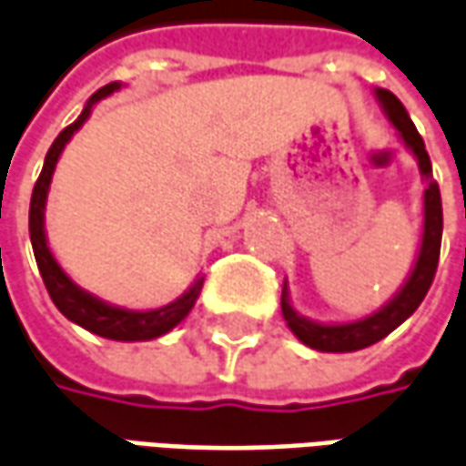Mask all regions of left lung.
<instances>
[{
  "instance_id": "8db88e82",
  "label": "left lung",
  "mask_w": 466,
  "mask_h": 466,
  "mask_svg": "<svg viewBox=\"0 0 466 466\" xmlns=\"http://www.w3.org/2000/svg\"><path fill=\"white\" fill-rule=\"evenodd\" d=\"M378 99L382 104V109L388 112L390 122L398 127V132L403 135L406 145L416 153L419 157L420 173L429 180V188L423 193V211H426V219H423V239H420V252L416 259V268L408 278V283L403 290L395 296V299L382 309V311L367 316L362 321H354V324H313L300 319L299 313L290 309V303L286 299V290H283V316H286L290 331L299 337L303 344H309L311 350L319 352H357V350H365L375 341L385 339L392 329L406 321L410 313L416 311L420 306V300L426 299L429 288L433 283V275L439 268V252H441V229H444V214H441V193H439V183L431 176V160L426 153V145L423 137L419 135L416 125L410 122L406 106L400 104V99L388 91V88H378Z\"/></svg>"
}]
</instances>
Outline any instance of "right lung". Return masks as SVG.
Returning <instances> with one entry per match:
<instances>
[{"label":"right lung","mask_w":466,"mask_h":466,"mask_svg":"<svg viewBox=\"0 0 466 466\" xmlns=\"http://www.w3.org/2000/svg\"><path fill=\"white\" fill-rule=\"evenodd\" d=\"M119 84H106L104 88H99L88 106L81 112V116L76 119L74 125H68L63 132H60L56 142L50 145V150L46 155V166L40 170V178L35 183L33 188V201H30V239H33V252L35 259H37V270L43 275V283H46L47 293L53 303L58 306V311L71 319L74 324L84 326L88 331L99 334L104 339H116V341H142V339H155L160 334L170 331L173 326L183 321L188 311L193 309V303L198 300V293H201V286H204V278H198L191 286V290L178 299L170 306H163L157 311H125V309H116V306H106L101 303L99 299L84 293L81 288L71 283V278L60 270V265L56 262V258L50 255L46 242V229H43V211H46V196L47 186H50V176L56 170V163H58L60 153L66 147V142L71 140L78 127L86 122V116L91 114V104L94 101L109 96L112 91H116Z\"/></svg>","instance_id":"1"}]
</instances>
